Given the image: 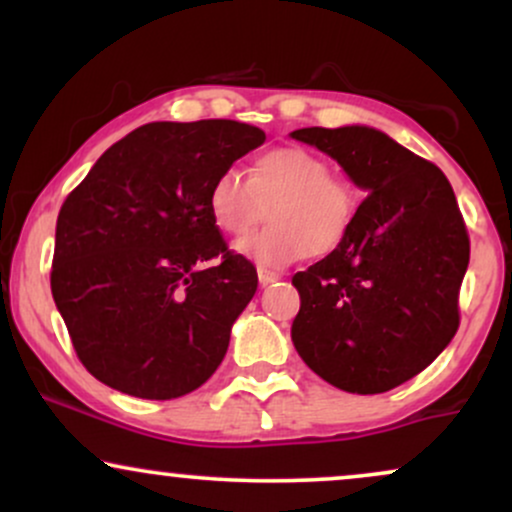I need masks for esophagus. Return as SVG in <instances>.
Wrapping results in <instances>:
<instances>
[{
  "label": "esophagus",
  "mask_w": 512,
  "mask_h": 512,
  "mask_svg": "<svg viewBox=\"0 0 512 512\" xmlns=\"http://www.w3.org/2000/svg\"><path fill=\"white\" fill-rule=\"evenodd\" d=\"M257 279H260V286H269V284H274V281H279L281 274L274 272V269L260 267L257 269Z\"/></svg>",
  "instance_id": "obj_1"
}]
</instances>
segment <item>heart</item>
Segmentation results:
<instances>
[{
	"mask_svg": "<svg viewBox=\"0 0 512 512\" xmlns=\"http://www.w3.org/2000/svg\"><path fill=\"white\" fill-rule=\"evenodd\" d=\"M267 207L269 226L245 238L238 250L260 264L284 267L310 252L330 255L344 243L358 214V192L303 146L257 156L248 178L231 168L211 182L209 214L226 236H248L264 221Z\"/></svg>",
	"mask_w": 512,
	"mask_h": 512,
	"instance_id": "obj_1",
	"label": "heart"
}]
</instances>
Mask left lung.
Returning <instances> with one entry per match:
<instances>
[{"label":"left lung","mask_w":512,"mask_h":512,"mask_svg":"<svg viewBox=\"0 0 512 512\" xmlns=\"http://www.w3.org/2000/svg\"><path fill=\"white\" fill-rule=\"evenodd\" d=\"M313 144L368 192L337 250L293 276L296 351L322 380L380 395L419 375L460 327L469 236L436 163L370 127H305Z\"/></svg>","instance_id":"left-lung-1"}]
</instances>
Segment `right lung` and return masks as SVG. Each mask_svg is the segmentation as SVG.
I'll list each match as a JSON object with an SVG mask.
<instances>
[{"label":"right lung","instance_id":"obj_1","mask_svg":"<svg viewBox=\"0 0 512 512\" xmlns=\"http://www.w3.org/2000/svg\"><path fill=\"white\" fill-rule=\"evenodd\" d=\"M264 139L236 120L149 122L69 192L50 289L93 378L132 397L175 399L214 375L257 272L228 250L209 190Z\"/></svg>","mask_w":512,"mask_h":512}]
</instances>
